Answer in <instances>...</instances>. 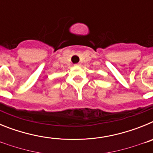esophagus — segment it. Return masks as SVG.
<instances>
[{
	"mask_svg": "<svg viewBox=\"0 0 153 153\" xmlns=\"http://www.w3.org/2000/svg\"><path fill=\"white\" fill-rule=\"evenodd\" d=\"M74 66H75V67H79V66H80V63H76Z\"/></svg>",
	"mask_w": 153,
	"mask_h": 153,
	"instance_id": "esophagus-1",
	"label": "esophagus"
}]
</instances>
